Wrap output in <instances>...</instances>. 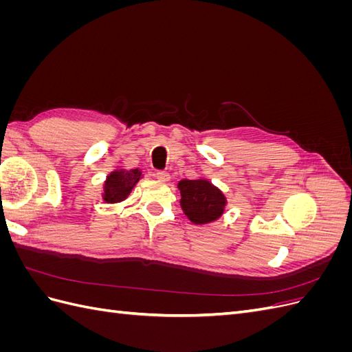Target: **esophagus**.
Returning a JSON list of instances; mask_svg holds the SVG:
<instances>
[{
    "mask_svg": "<svg viewBox=\"0 0 352 352\" xmlns=\"http://www.w3.org/2000/svg\"><path fill=\"white\" fill-rule=\"evenodd\" d=\"M155 177L160 180V182H168L170 175L167 172H157Z\"/></svg>",
    "mask_w": 352,
    "mask_h": 352,
    "instance_id": "esophagus-1",
    "label": "esophagus"
}]
</instances>
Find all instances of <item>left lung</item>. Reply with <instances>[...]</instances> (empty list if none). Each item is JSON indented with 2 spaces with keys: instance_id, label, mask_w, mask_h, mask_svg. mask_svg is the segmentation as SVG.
I'll list each match as a JSON object with an SVG mask.
<instances>
[{
  "instance_id": "left-lung-1",
  "label": "left lung",
  "mask_w": 352,
  "mask_h": 352,
  "mask_svg": "<svg viewBox=\"0 0 352 352\" xmlns=\"http://www.w3.org/2000/svg\"><path fill=\"white\" fill-rule=\"evenodd\" d=\"M177 188L180 189V206L195 225L214 221L225 211V195L208 180H182Z\"/></svg>"
}]
</instances>
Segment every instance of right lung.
<instances>
[{
    "instance_id": "right-lung-1",
    "label": "right lung",
    "mask_w": 352,
    "mask_h": 352,
    "mask_svg": "<svg viewBox=\"0 0 352 352\" xmlns=\"http://www.w3.org/2000/svg\"><path fill=\"white\" fill-rule=\"evenodd\" d=\"M140 177L141 172L138 168L131 170V172H127V170H116L104 184V201L109 202V204L123 201L131 194V190L138 184Z\"/></svg>"
}]
</instances>
